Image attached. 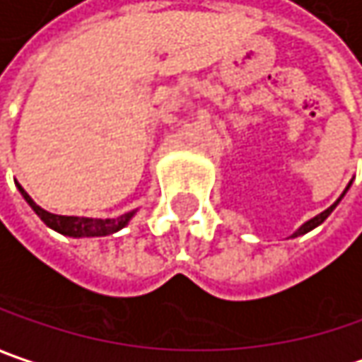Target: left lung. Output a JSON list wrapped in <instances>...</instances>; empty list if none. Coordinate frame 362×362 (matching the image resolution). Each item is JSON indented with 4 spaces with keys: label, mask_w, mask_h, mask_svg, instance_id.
Listing matches in <instances>:
<instances>
[{
    "label": "left lung",
    "mask_w": 362,
    "mask_h": 362,
    "mask_svg": "<svg viewBox=\"0 0 362 362\" xmlns=\"http://www.w3.org/2000/svg\"><path fill=\"white\" fill-rule=\"evenodd\" d=\"M351 184H353V182H349V186H346V188H344V192H342V194H340V197L337 198V202H334V204H330V206H328V209H326V211L320 212V214H316V216H314V218H310V221H306V223H304V225H302V227L298 228V230H296V233H293V235H291V239H293V237H300V235H306V233H310V230H312V228L320 227V225H322L324 221H326V218H328V216H330V212H332V211H334V209H337V206H338V202H340V200H342V198H344V194H346V192H349V188H351Z\"/></svg>",
    "instance_id": "8db88e82"
}]
</instances>
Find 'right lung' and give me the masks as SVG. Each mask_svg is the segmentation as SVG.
<instances>
[{"mask_svg": "<svg viewBox=\"0 0 362 362\" xmlns=\"http://www.w3.org/2000/svg\"><path fill=\"white\" fill-rule=\"evenodd\" d=\"M20 194L24 197V200L32 206V211L38 214L40 218L44 221L46 227H50L60 235H66V237H74V239H81V237H107V235H113L123 227L129 225V221L134 218V214L137 211L125 212L117 218H88V216H62V214H52V212L44 211L42 206H38L32 197L25 192L24 188L16 182Z\"/></svg>", "mask_w": 362, "mask_h": 362, "instance_id": "obj_1", "label": "right lung"}]
</instances>
